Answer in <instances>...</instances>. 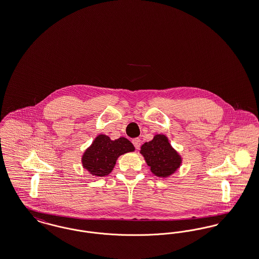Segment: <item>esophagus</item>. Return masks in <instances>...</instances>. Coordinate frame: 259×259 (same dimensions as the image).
<instances>
[{
    "label": "esophagus",
    "instance_id": "esophagus-1",
    "mask_svg": "<svg viewBox=\"0 0 259 259\" xmlns=\"http://www.w3.org/2000/svg\"><path fill=\"white\" fill-rule=\"evenodd\" d=\"M132 143H133V145H134L136 149H139V148L141 147V140H140L139 138L133 139V140H132Z\"/></svg>",
    "mask_w": 259,
    "mask_h": 259
}]
</instances>
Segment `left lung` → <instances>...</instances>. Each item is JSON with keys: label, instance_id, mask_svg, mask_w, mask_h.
I'll use <instances>...</instances> for the list:
<instances>
[{"label": "left lung", "instance_id": "left-lung-1", "mask_svg": "<svg viewBox=\"0 0 259 259\" xmlns=\"http://www.w3.org/2000/svg\"><path fill=\"white\" fill-rule=\"evenodd\" d=\"M141 153L144 155L151 172L158 177H168L180 167L182 158L170 146L167 137L156 135L152 141L142 146Z\"/></svg>", "mask_w": 259, "mask_h": 259}]
</instances>
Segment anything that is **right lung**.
<instances>
[{
    "instance_id": "add662e5",
    "label": "right lung",
    "mask_w": 259,
    "mask_h": 259,
    "mask_svg": "<svg viewBox=\"0 0 259 259\" xmlns=\"http://www.w3.org/2000/svg\"><path fill=\"white\" fill-rule=\"evenodd\" d=\"M134 149L132 143L126 138L111 141L108 136L99 135L84 152L82 164L92 175L104 177L112 171L119 155Z\"/></svg>"
}]
</instances>
